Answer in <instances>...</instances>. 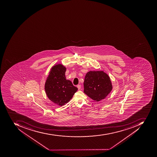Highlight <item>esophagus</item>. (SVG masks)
<instances>
[{
	"instance_id": "1",
	"label": "esophagus",
	"mask_w": 157,
	"mask_h": 157,
	"mask_svg": "<svg viewBox=\"0 0 157 157\" xmlns=\"http://www.w3.org/2000/svg\"><path fill=\"white\" fill-rule=\"evenodd\" d=\"M77 88H78V90H80V89H81V86L80 85H77Z\"/></svg>"
}]
</instances>
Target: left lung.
<instances>
[{
	"mask_svg": "<svg viewBox=\"0 0 157 157\" xmlns=\"http://www.w3.org/2000/svg\"><path fill=\"white\" fill-rule=\"evenodd\" d=\"M84 93L95 101L104 99L113 89L110 78L103 71H90L83 82Z\"/></svg>",
	"mask_w": 157,
	"mask_h": 157,
	"instance_id": "left-lung-1",
	"label": "left lung"
}]
</instances>
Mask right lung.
Here are the masks:
<instances>
[{
	"mask_svg": "<svg viewBox=\"0 0 157 157\" xmlns=\"http://www.w3.org/2000/svg\"><path fill=\"white\" fill-rule=\"evenodd\" d=\"M66 71L62 64L54 66L44 86L48 98L58 106H63L69 102L78 90L71 81L66 79Z\"/></svg>",
	"mask_w": 157,
	"mask_h": 157,
	"instance_id": "add662e5",
	"label": "right lung"
}]
</instances>
